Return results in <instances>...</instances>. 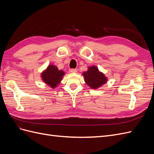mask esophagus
Returning <instances> with one entry per match:
<instances>
[{"mask_svg": "<svg viewBox=\"0 0 154 154\" xmlns=\"http://www.w3.org/2000/svg\"><path fill=\"white\" fill-rule=\"evenodd\" d=\"M78 70L76 69H69V72H72V73H75V72H77Z\"/></svg>", "mask_w": 154, "mask_h": 154, "instance_id": "34e87169", "label": "esophagus"}]
</instances>
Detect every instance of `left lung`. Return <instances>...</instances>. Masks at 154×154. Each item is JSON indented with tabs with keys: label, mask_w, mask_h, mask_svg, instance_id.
Instances as JSON below:
<instances>
[{
	"label": "left lung",
	"mask_w": 154,
	"mask_h": 154,
	"mask_svg": "<svg viewBox=\"0 0 154 154\" xmlns=\"http://www.w3.org/2000/svg\"><path fill=\"white\" fill-rule=\"evenodd\" d=\"M83 75L87 85L93 89L100 87L107 82V78L96 66L88 67L87 71L83 72Z\"/></svg>",
	"instance_id": "obj_1"
}]
</instances>
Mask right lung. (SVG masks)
<instances>
[{
    "instance_id": "right-lung-1",
    "label": "right lung",
    "mask_w": 154,
    "mask_h": 154,
    "mask_svg": "<svg viewBox=\"0 0 154 154\" xmlns=\"http://www.w3.org/2000/svg\"><path fill=\"white\" fill-rule=\"evenodd\" d=\"M65 72L62 70H59L53 65H49L45 71L41 74L42 80L51 88L57 87L62 81Z\"/></svg>"
}]
</instances>
